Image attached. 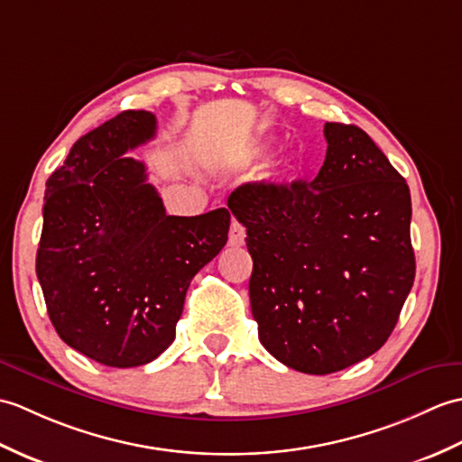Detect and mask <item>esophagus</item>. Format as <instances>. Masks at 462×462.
<instances>
[{
  "label": "esophagus",
  "mask_w": 462,
  "mask_h": 462,
  "mask_svg": "<svg viewBox=\"0 0 462 462\" xmlns=\"http://www.w3.org/2000/svg\"><path fill=\"white\" fill-rule=\"evenodd\" d=\"M245 237H247V233H245V227L241 223L233 221L231 223V229H229V245L231 247H241L245 243Z\"/></svg>",
  "instance_id": "1"
}]
</instances>
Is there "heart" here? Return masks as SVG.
<instances>
[{"instance_id":"1","label":"heart","mask_w":462,"mask_h":462,"mask_svg":"<svg viewBox=\"0 0 462 462\" xmlns=\"http://www.w3.org/2000/svg\"><path fill=\"white\" fill-rule=\"evenodd\" d=\"M276 148V142L274 138H263L261 142H257V144L251 146L247 152L243 153V160L245 162H259V160H264L266 156H271L273 150Z\"/></svg>"}]
</instances>
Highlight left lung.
Listing matches in <instances>:
<instances>
[{
    "label": "left lung",
    "mask_w": 462,
    "mask_h": 462,
    "mask_svg": "<svg viewBox=\"0 0 462 462\" xmlns=\"http://www.w3.org/2000/svg\"><path fill=\"white\" fill-rule=\"evenodd\" d=\"M324 136L312 181L243 183L227 201L247 229L259 340L312 375L377 352L415 281L407 181L362 128L326 122Z\"/></svg>",
    "instance_id": "1"
}]
</instances>
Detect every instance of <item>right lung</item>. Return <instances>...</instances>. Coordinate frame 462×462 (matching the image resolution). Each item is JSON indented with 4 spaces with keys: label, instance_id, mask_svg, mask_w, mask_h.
I'll return each instance as SVG.
<instances>
[{
    "label": "right lung",
    "instance_id": "right-lung-1",
    "mask_svg": "<svg viewBox=\"0 0 462 462\" xmlns=\"http://www.w3.org/2000/svg\"><path fill=\"white\" fill-rule=\"evenodd\" d=\"M156 116L125 110L85 134L47 180L37 279L60 340L110 367L150 364L176 337L193 276L227 243L231 215H168L126 152Z\"/></svg>",
    "mask_w": 462,
    "mask_h": 462
}]
</instances>
